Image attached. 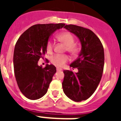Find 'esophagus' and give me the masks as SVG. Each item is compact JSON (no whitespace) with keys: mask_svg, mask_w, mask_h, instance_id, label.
I'll return each instance as SVG.
<instances>
[{"mask_svg":"<svg viewBox=\"0 0 121 121\" xmlns=\"http://www.w3.org/2000/svg\"><path fill=\"white\" fill-rule=\"evenodd\" d=\"M56 70H57V71H62V69L58 68V67H57V69H56Z\"/></svg>","mask_w":121,"mask_h":121,"instance_id":"34e87169","label":"esophagus"}]
</instances>
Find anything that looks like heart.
<instances>
[{"mask_svg": "<svg viewBox=\"0 0 121 121\" xmlns=\"http://www.w3.org/2000/svg\"><path fill=\"white\" fill-rule=\"evenodd\" d=\"M58 39L66 46V49L69 52L75 55L78 53V49L74 43L75 39L73 35L69 32H62L57 36ZM54 48V43L52 41H48L47 44V51L48 53L52 52ZM69 60V57L67 55L55 54L50 59L51 63L54 65L61 67Z\"/></svg>", "mask_w": 121, "mask_h": 121, "instance_id": "1", "label": "heart"}]
</instances>
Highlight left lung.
Here are the masks:
<instances>
[{"mask_svg": "<svg viewBox=\"0 0 121 121\" xmlns=\"http://www.w3.org/2000/svg\"><path fill=\"white\" fill-rule=\"evenodd\" d=\"M64 28L78 37L82 48L78 58L70 67L78 71H63L64 93L75 102L86 100L93 94L101 80L104 65V48L99 37L91 30L73 25Z\"/></svg>", "mask_w": 121, "mask_h": 121, "instance_id": "left-lung-1", "label": "left lung"}]
</instances>
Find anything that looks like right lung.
Returning <instances> with one entry per match:
<instances>
[{
  "label": "right lung",
  "mask_w": 121,
  "mask_h": 121,
  "mask_svg": "<svg viewBox=\"0 0 121 121\" xmlns=\"http://www.w3.org/2000/svg\"><path fill=\"white\" fill-rule=\"evenodd\" d=\"M64 26L63 23L35 25L17 40L13 52L15 76L20 91L28 99L37 100L47 92L56 69L48 64L43 68L37 63L47 53L50 35Z\"/></svg>",
  "instance_id": "right-lung-1"
}]
</instances>
